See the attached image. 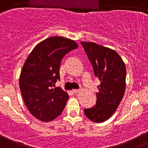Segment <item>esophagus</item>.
Wrapping results in <instances>:
<instances>
[{
	"mask_svg": "<svg viewBox=\"0 0 148 148\" xmlns=\"http://www.w3.org/2000/svg\"><path fill=\"white\" fill-rule=\"evenodd\" d=\"M79 91V89H73L72 90V92L74 93V94H77V93H78Z\"/></svg>",
	"mask_w": 148,
	"mask_h": 148,
	"instance_id": "obj_1",
	"label": "esophagus"
}]
</instances>
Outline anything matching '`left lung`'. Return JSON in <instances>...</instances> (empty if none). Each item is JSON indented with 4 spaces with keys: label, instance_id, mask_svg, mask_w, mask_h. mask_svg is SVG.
I'll list each match as a JSON object with an SVG mask.
<instances>
[{
    "label": "left lung",
    "instance_id": "left-lung-1",
    "mask_svg": "<svg viewBox=\"0 0 148 148\" xmlns=\"http://www.w3.org/2000/svg\"><path fill=\"white\" fill-rule=\"evenodd\" d=\"M99 79L96 106L84 110L88 119L94 122L108 119L117 109L125 91L126 67L116 51L93 42L81 41Z\"/></svg>",
    "mask_w": 148,
    "mask_h": 148
}]
</instances>
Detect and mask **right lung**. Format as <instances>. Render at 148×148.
I'll return each instance as SVG.
<instances>
[{"label":"right lung","instance_id":"1","mask_svg":"<svg viewBox=\"0 0 148 148\" xmlns=\"http://www.w3.org/2000/svg\"><path fill=\"white\" fill-rule=\"evenodd\" d=\"M78 46L73 40L51 37L36 45L25 61L20 75V89L28 110L39 120H54L64 109L69 94L53 86L60 79L63 57Z\"/></svg>","mask_w":148,"mask_h":148}]
</instances>
